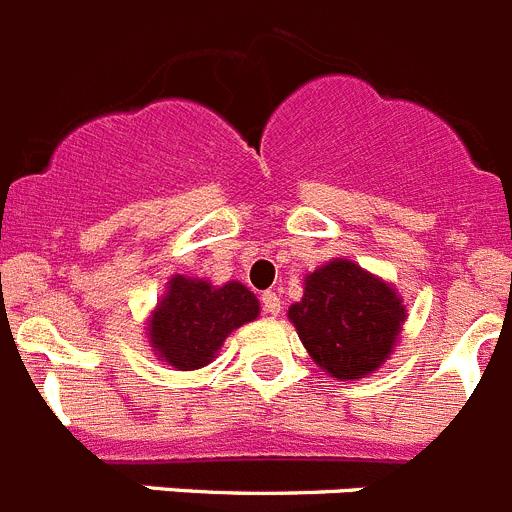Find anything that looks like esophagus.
<instances>
[{"mask_svg":"<svg viewBox=\"0 0 512 512\" xmlns=\"http://www.w3.org/2000/svg\"><path fill=\"white\" fill-rule=\"evenodd\" d=\"M262 309L268 311V314H273V317H278V314H281V309H283V301H281V296H278V293L275 291H265L262 293Z\"/></svg>","mask_w":512,"mask_h":512,"instance_id":"1","label":"esophagus"}]
</instances>
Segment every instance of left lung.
<instances>
[{
	"label": "left lung",
	"mask_w": 512,
	"mask_h": 512,
	"mask_svg": "<svg viewBox=\"0 0 512 512\" xmlns=\"http://www.w3.org/2000/svg\"><path fill=\"white\" fill-rule=\"evenodd\" d=\"M288 319L311 361L335 379L353 381L389 358L407 309L389 283L337 257L306 275L304 299L291 304Z\"/></svg>",
	"instance_id": "left-lung-1"
}]
</instances>
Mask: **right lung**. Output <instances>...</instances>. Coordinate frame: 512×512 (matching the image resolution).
I'll return each mask as SVG.
<instances>
[{
    "instance_id": "add662e5",
    "label": "right lung",
    "mask_w": 512,
    "mask_h": 512,
    "mask_svg": "<svg viewBox=\"0 0 512 512\" xmlns=\"http://www.w3.org/2000/svg\"><path fill=\"white\" fill-rule=\"evenodd\" d=\"M257 314V296L242 283L229 281L216 288L201 278L175 275L151 311L146 335L159 361L177 371H195L208 366L226 337Z\"/></svg>"
}]
</instances>
